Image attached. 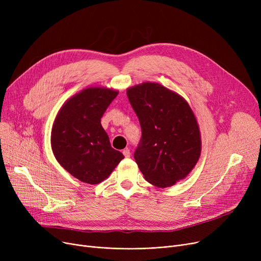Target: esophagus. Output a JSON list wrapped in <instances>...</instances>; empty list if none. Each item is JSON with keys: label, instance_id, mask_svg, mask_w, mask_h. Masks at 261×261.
<instances>
[{"label": "esophagus", "instance_id": "34e87169", "mask_svg": "<svg viewBox=\"0 0 261 261\" xmlns=\"http://www.w3.org/2000/svg\"><path fill=\"white\" fill-rule=\"evenodd\" d=\"M122 154L125 155V158H130V155H131V152H130V150L128 149V148H126V149H123L122 150Z\"/></svg>", "mask_w": 261, "mask_h": 261}]
</instances>
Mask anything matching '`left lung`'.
<instances>
[{"instance_id": "8db88e82", "label": "left lung", "mask_w": 261, "mask_h": 261, "mask_svg": "<svg viewBox=\"0 0 261 261\" xmlns=\"http://www.w3.org/2000/svg\"><path fill=\"white\" fill-rule=\"evenodd\" d=\"M127 96L142 128L136 164L150 184L174 185L193 170L201 153L193 110L182 96L155 82L131 87Z\"/></svg>"}]
</instances>
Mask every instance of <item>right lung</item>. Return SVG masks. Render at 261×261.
I'll list each match as a JSON object with an SVG mask.
<instances>
[{
    "mask_svg": "<svg viewBox=\"0 0 261 261\" xmlns=\"http://www.w3.org/2000/svg\"><path fill=\"white\" fill-rule=\"evenodd\" d=\"M117 94L107 88L85 89L66 100L55 118L50 136L54 155L84 183L102 182L123 159L111 147L100 122Z\"/></svg>",
    "mask_w": 261,
    "mask_h": 261,
    "instance_id": "add662e5",
    "label": "right lung"
}]
</instances>
